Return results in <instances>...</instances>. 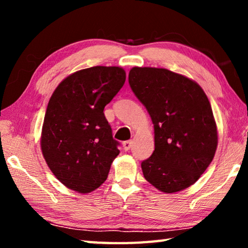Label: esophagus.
<instances>
[{"mask_svg": "<svg viewBox=\"0 0 248 248\" xmlns=\"http://www.w3.org/2000/svg\"><path fill=\"white\" fill-rule=\"evenodd\" d=\"M123 146H124V151H129V150H130V148H131V146H132V141H131V140H129V141H124V142H123Z\"/></svg>", "mask_w": 248, "mask_h": 248, "instance_id": "obj_1", "label": "esophagus"}]
</instances>
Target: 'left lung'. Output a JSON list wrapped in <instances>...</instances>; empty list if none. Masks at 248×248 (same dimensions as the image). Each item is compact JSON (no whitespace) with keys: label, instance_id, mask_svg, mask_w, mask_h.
Instances as JSON below:
<instances>
[{"label":"left lung","instance_id":"obj_1","mask_svg":"<svg viewBox=\"0 0 248 248\" xmlns=\"http://www.w3.org/2000/svg\"><path fill=\"white\" fill-rule=\"evenodd\" d=\"M129 84L154 124V152L144 178L165 194L194 185L215 157L217 124L199 84L166 69L134 66Z\"/></svg>","mask_w":248,"mask_h":248}]
</instances>
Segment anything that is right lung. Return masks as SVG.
Masks as SVG:
<instances>
[{
	"label": "right lung",
	"instance_id": "add662e5",
	"mask_svg": "<svg viewBox=\"0 0 248 248\" xmlns=\"http://www.w3.org/2000/svg\"><path fill=\"white\" fill-rule=\"evenodd\" d=\"M119 66H92L69 75L48 103L41 151L49 169L69 189L79 194L98 188L119 154L104 108L124 86Z\"/></svg>",
	"mask_w": 248,
	"mask_h": 248
}]
</instances>
